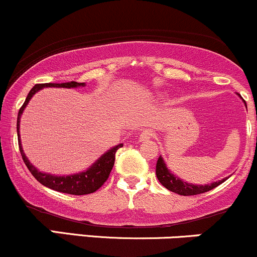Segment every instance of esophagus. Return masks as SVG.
<instances>
[{
    "instance_id": "esophagus-1",
    "label": "esophagus",
    "mask_w": 257,
    "mask_h": 257,
    "mask_svg": "<svg viewBox=\"0 0 257 257\" xmlns=\"http://www.w3.org/2000/svg\"><path fill=\"white\" fill-rule=\"evenodd\" d=\"M153 131L152 129H144L143 132L140 133V135H139V140L140 141H147L150 140V139L153 138Z\"/></svg>"
}]
</instances>
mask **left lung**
<instances>
[{
    "instance_id": "8db88e82",
    "label": "left lung",
    "mask_w": 257,
    "mask_h": 257,
    "mask_svg": "<svg viewBox=\"0 0 257 257\" xmlns=\"http://www.w3.org/2000/svg\"><path fill=\"white\" fill-rule=\"evenodd\" d=\"M239 95V94H238ZM240 96V95H239ZM240 99H243L240 96ZM245 102V101H244ZM246 106V104H245ZM156 175L162 185L164 187L168 188L169 191H172L174 193H178L180 196H194V194H200L208 192V191L213 190V188L217 187V186L225 182L228 178H223L219 180V181H214L211 184L208 185H193L190 184V182H186L182 179L178 178L176 175L170 172L168 169L166 162L162 156H159L158 161H157V166H156Z\"/></svg>"
}]
</instances>
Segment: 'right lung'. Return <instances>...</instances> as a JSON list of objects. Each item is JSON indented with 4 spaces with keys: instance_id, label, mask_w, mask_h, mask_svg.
<instances>
[{
    "instance_id": "right-lung-1",
    "label": "right lung",
    "mask_w": 257,
    "mask_h": 257,
    "mask_svg": "<svg viewBox=\"0 0 257 257\" xmlns=\"http://www.w3.org/2000/svg\"><path fill=\"white\" fill-rule=\"evenodd\" d=\"M85 83H78V82H66V83H42L34 85V88L29 91L28 96H26L25 102L20 107L19 113H18L17 119V133H18V143H19V150L22 153V157L24 163L30 170V173L35 176L40 184H42L46 187L52 188V190L58 191V192L75 194V196H82V194H89L95 192L98 188L104 185V182L107 180L110 175L112 168L114 164V156H116L117 150L123 146V144H118L117 146L111 147L107 150L101 157L96 159L91 166L84 172L71 174V175H54V174L43 173L40 172L34 164L29 161L28 157L25 156L24 150L22 146V140H20V118L24 112L25 107L28 106L32 96L37 93L38 90L43 89V88L54 87V88H78L84 87Z\"/></svg>"
}]
</instances>
